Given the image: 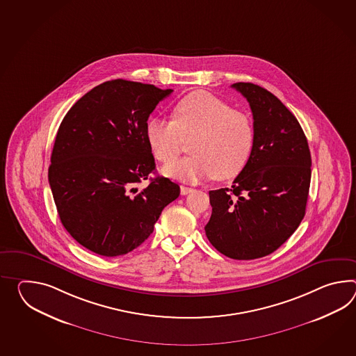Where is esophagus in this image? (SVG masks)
Segmentation results:
<instances>
[{
	"label": "esophagus",
	"instance_id": "1",
	"mask_svg": "<svg viewBox=\"0 0 356 356\" xmlns=\"http://www.w3.org/2000/svg\"><path fill=\"white\" fill-rule=\"evenodd\" d=\"M180 191H181L182 195H188V194H190V193L193 191V189H191V188H189V186H184V185H181V188H180Z\"/></svg>",
	"mask_w": 356,
	"mask_h": 356
}]
</instances>
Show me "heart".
<instances>
[{
	"instance_id": "obj_1",
	"label": "heart",
	"mask_w": 356,
	"mask_h": 356,
	"mask_svg": "<svg viewBox=\"0 0 356 356\" xmlns=\"http://www.w3.org/2000/svg\"><path fill=\"white\" fill-rule=\"evenodd\" d=\"M145 138L153 156L172 162L189 140L191 156L163 167L162 172L182 181L236 177L252 156L255 130L245 112L207 92L186 95L172 110V121L152 119Z\"/></svg>"
}]
</instances>
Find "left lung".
I'll use <instances>...</instances> for the list:
<instances>
[{
  "label": "left lung",
  "instance_id": "left-lung-1",
  "mask_svg": "<svg viewBox=\"0 0 356 356\" xmlns=\"http://www.w3.org/2000/svg\"><path fill=\"white\" fill-rule=\"evenodd\" d=\"M253 112V152L231 188L211 190L206 235L220 253L250 261L273 253L305 216L312 177L308 140L299 121L267 89L231 86Z\"/></svg>",
  "mask_w": 356,
  "mask_h": 356
}]
</instances>
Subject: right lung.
<instances>
[{"instance_id":"add662e5","label":"right lung","mask_w":356,"mask_h":356,"mask_svg":"<svg viewBox=\"0 0 356 356\" xmlns=\"http://www.w3.org/2000/svg\"><path fill=\"white\" fill-rule=\"evenodd\" d=\"M172 89L116 79L72 106L56 135L48 181L66 231L103 257L124 255L144 243L163 208L180 195L156 170L145 138L150 113Z\"/></svg>"}]
</instances>
